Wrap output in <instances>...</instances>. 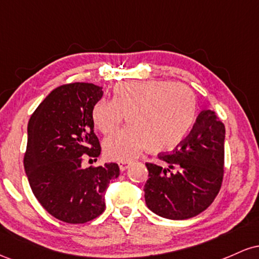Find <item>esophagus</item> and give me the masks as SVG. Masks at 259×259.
<instances>
[{"instance_id":"1","label":"esophagus","mask_w":259,"mask_h":259,"mask_svg":"<svg viewBox=\"0 0 259 259\" xmlns=\"http://www.w3.org/2000/svg\"><path fill=\"white\" fill-rule=\"evenodd\" d=\"M118 164H119L120 170L124 171L129 168V165L132 164V162H129V160H120V162H118Z\"/></svg>"}]
</instances>
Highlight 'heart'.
Wrapping results in <instances>:
<instances>
[{"label": "heart", "instance_id": "obj_1", "mask_svg": "<svg viewBox=\"0 0 259 259\" xmlns=\"http://www.w3.org/2000/svg\"><path fill=\"white\" fill-rule=\"evenodd\" d=\"M129 125L105 141L109 158L126 160L148 150L170 151L189 135L197 117L192 89L167 80L123 81L113 89V100H100L92 108V121L109 135L123 123Z\"/></svg>", "mask_w": 259, "mask_h": 259}]
</instances>
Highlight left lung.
I'll return each mask as SVG.
<instances>
[{
	"label": "left lung",
	"mask_w": 259,
	"mask_h": 259,
	"mask_svg": "<svg viewBox=\"0 0 259 259\" xmlns=\"http://www.w3.org/2000/svg\"><path fill=\"white\" fill-rule=\"evenodd\" d=\"M225 126L214 111H202L191 132L170 153H159L160 164L146 163L145 201L163 218L183 221L212 204L224 177Z\"/></svg>",
	"instance_id": "left-lung-1"
}]
</instances>
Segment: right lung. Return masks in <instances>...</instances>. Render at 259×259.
I'll list each match as a JSON object with an SVG mask.
<instances>
[{
  "instance_id": "add662e5",
  "label": "right lung",
  "mask_w": 259,
  "mask_h": 259,
  "mask_svg": "<svg viewBox=\"0 0 259 259\" xmlns=\"http://www.w3.org/2000/svg\"><path fill=\"white\" fill-rule=\"evenodd\" d=\"M102 95V88L89 82L58 86L29 119L24 168L32 194L50 214L68 224L102 214L106 190L119 177L117 163L81 165L85 157L101 153L92 108Z\"/></svg>"
}]
</instances>
